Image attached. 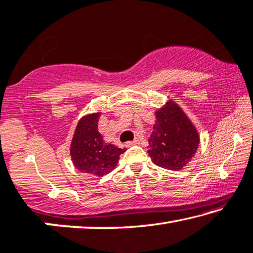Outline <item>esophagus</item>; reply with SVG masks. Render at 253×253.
Here are the masks:
<instances>
[{"mask_svg":"<svg viewBox=\"0 0 253 253\" xmlns=\"http://www.w3.org/2000/svg\"><path fill=\"white\" fill-rule=\"evenodd\" d=\"M139 143V139L138 138H135L134 141H128L125 143V145L127 146V148H129V146H133V145H136Z\"/></svg>","mask_w":253,"mask_h":253,"instance_id":"34e87169","label":"esophagus"}]
</instances>
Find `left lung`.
<instances>
[{"mask_svg":"<svg viewBox=\"0 0 253 253\" xmlns=\"http://www.w3.org/2000/svg\"><path fill=\"white\" fill-rule=\"evenodd\" d=\"M148 153L153 164L180 170L197 152L200 137L193 124L176 103L168 102L156 112Z\"/></svg>","mask_w":253,"mask_h":253,"instance_id":"left-lung-1","label":"left lung"}]
</instances>
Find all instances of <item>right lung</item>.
<instances>
[{
  "mask_svg": "<svg viewBox=\"0 0 253 253\" xmlns=\"http://www.w3.org/2000/svg\"><path fill=\"white\" fill-rule=\"evenodd\" d=\"M100 112L79 120L71 141L70 154L79 171L93 176H103L115 169L119 156L126 149H119L103 141L97 129Z\"/></svg>",
  "mask_w": 253,
  "mask_h": 253,
  "instance_id": "1",
  "label": "right lung"
}]
</instances>
